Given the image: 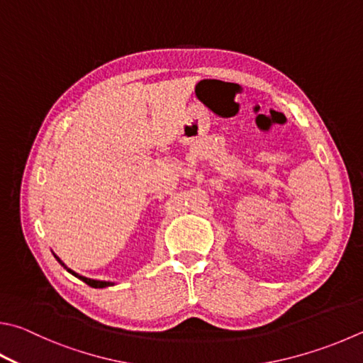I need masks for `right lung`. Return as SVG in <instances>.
<instances>
[{
	"mask_svg": "<svg viewBox=\"0 0 363 363\" xmlns=\"http://www.w3.org/2000/svg\"><path fill=\"white\" fill-rule=\"evenodd\" d=\"M57 260L58 262H60L62 263V265L65 267V268H67L68 269V272L71 273V274H74L76 276V278H79V279H81V281H84L85 282V284H87V286H90V287H95V289H101V287H108V286H113V284H111V282H104V281H95V279H89V278H84V276H79L77 273H74V272H72V269H69L67 265H65V263L60 260V259H58V257H57Z\"/></svg>",
	"mask_w": 363,
	"mask_h": 363,
	"instance_id": "1",
	"label": "right lung"
}]
</instances>
